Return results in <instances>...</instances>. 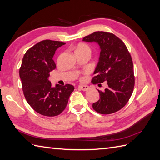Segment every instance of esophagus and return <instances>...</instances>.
Returning a JSON list of instances; mask_svg holds the SVG:
<instances>
[{"mask_svg": "<svg viewBox=\"0 0 160 160\" xmlns=\"http://www.w3.org/2000/svg\"><path fill=\"white\" fill-rule=\"evenodd\" d=\"M78 88H79L80 89H81V90H83V91H87L89 89V87L88 86V85H79V86Z\"/></svg>", "mask_w": 160, "mask_h": 160, "instance_id": "34e87169", "label": "esophagus"}]
</instances>
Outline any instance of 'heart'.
Instances as JSON below:
<instances>
[{
  "label": "heart",
  "mask_w": 160,
  "mask_h": 160,
  "mask_svg": "<svg viewBox=\"0 0 160 160\" xmlns=\"http://www.w3.org/2000/svg\"><path fill=\"white\" fill-rule=\"evenodd\" d=\"M92 52L91 48L85 43H79L75 48V53H85L90 55Z\"/></svg>",
  "instance_id": "heart-1"
}]
</instances>
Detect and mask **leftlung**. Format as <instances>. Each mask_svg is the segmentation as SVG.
Here are the masks:
<instances>
[{
    "label": "left lung",
    "instance_id": "obj_1",
    "mask_svg": "<svg viewBox=\"0 0 160 160\" xmlns=\"http://www.w3.org/2000/svg\"><path fill=\"white\" fill-rule=\"evenodd\" d=\"M83 41L96 42L100 46L99 60L92 83L108 87L100 91V99L92 107L100 114L119 111L128 102L133 92L134 76L132 57L123 42L115 34L98 31L85 37Z\"/></svg>",
    "mask_w": 160,
    "mask_h": 160
}]
</instances>
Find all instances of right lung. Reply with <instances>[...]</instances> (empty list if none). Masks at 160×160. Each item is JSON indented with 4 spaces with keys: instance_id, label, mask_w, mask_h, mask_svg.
I'll list each match as a JSON object with an SVG mask.
<instances>
[{
    "instance_id": "right-lung-1",
    "label": "right lung",
    "mask_w": 160,
    "mask_h": 160,
    "mask_svg": "<svg viewBox=\"0 0 160 160\" xmlns=\"http://www.w3.org/2000/svg\"><path fill=\"white\" fill-rule=\"evenodd\" d=\"M64 44L56 41H42L27 51L22 59L19 77L25 98L42 115H60L75 89L70 84L52 87L49 81V72L56 68L53 57L56 49Z\"/></svg>"
}]
</instances>
